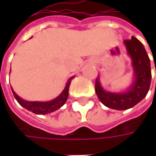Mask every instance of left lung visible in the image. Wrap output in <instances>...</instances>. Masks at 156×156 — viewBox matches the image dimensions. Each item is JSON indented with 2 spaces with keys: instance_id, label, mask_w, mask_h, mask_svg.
<instances>
[{
  "instance_id": "1",
  "label": "left lung",
  "mask_w": 156,
  "mask_h": 156,
  "mask_svg": "<svg viewBox=\"0 0 156 156\" xmlns=\"http://www.w3.org/2000/svg\"><path fill=\"white\" fill-rule=\"evenodd\" d=\"M123 45L133 68L131 84L122 91L111 92L102 87L100 75L95 81V93L100 101L115 110H126L139 103L147 95L152 77L150 60L141 41L132 36L131 40L124 41Z\"/></svg>"
}]
</instances>
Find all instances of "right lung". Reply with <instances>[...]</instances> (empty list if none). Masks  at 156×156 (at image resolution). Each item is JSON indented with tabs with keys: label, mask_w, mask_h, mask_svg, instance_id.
<instances>
[{
	"label": "right lung",
	"mask_w": 156,
	"mask_h": 156,
	"mask_svg": "<svg viewBox=\"0 0 156 156\" xmlns=\"http://www.w3.org/2000/svg\"><path fill=\"white\" fill-rule=\"evenodd\" d=\"M11 71V70H10ZM75 76L70 77L67 83L66 86L62 90V92L57 97L51 101H27L21 98L17 94L15 93L13 89V87H11L13 94L15 96V100L18 101V103L22 106L24 108H26L28 111H31L36 115H47L52 112H55L57 109L61 108L63 105L65 104V102L67 101L68 97H69V89L71 81L73 80Z\"/></svg>",
	"instance_id": "right-lung-1"
}]
</instances>
